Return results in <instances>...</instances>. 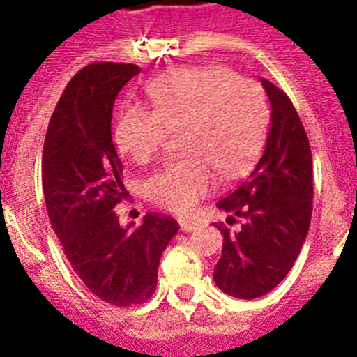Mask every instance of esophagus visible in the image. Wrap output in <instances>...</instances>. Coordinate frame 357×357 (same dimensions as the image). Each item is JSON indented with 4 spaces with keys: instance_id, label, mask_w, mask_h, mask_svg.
<instances>
[{
    "instance_id": "34e87169",
    "label": "esophagus",
    "mask_w": 357,
    "mask_h": 357,
    "mask_svg": "<svg viewBox=\"0 0 357 357\" xmlns=\"http://www.w3.org/2000/svg\"><path fill=\"white\" fill-rule=\"evenodd\" d=\"M179 228H181V231H196V229L200 228V224L190 222V220H181V222H179Z\"/></svg>"
}]
</instances>
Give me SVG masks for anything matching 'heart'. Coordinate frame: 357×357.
Listing matches in <instances>:
<instances>
[{"mask_svg":"<svg viewBox=\"0 0 357 357\" xmlns=\"http://www.w3.org/2000/svg\"><path fill=\"white\" fill-rule=\"evenodd\" d=\"M151 107L128 105L114 123V140L131 161L144 165L181 131L183 159L146 181L155 206L176 215L196 211L217 185L215 170L235 178L252 165L265 137V92L224 64L187 66L148 85Z\"/></svg>","mask_w":357,"mask_h":357,"instance_id":"1","label":"heart"}]
</instances>
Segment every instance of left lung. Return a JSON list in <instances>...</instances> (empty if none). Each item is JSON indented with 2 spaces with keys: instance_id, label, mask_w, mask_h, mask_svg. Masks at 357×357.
Returning a JSON list of instances; mask_svg holds the SVG:
<instances>
[{
  "instance_id": "8db88e82",
  "label": "left lung",
  "mask_w": 357,
  "mask_h": 357,
  "mask_svg": "<svg viewBox=\"0 0 357 357\" xmlns=\"http://www.w3.org/2000/svg\"><path fill=\"white\" fill-rule=\"evenodd\" d=\"M271 100V131L252 174L217 207L229 215L213 280L235 298L252 300L276 287L293 268L313 211V159L305 129L282 89L261 79Z\"/></svg>"
}]
</instances>
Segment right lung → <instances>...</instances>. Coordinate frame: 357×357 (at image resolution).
<instances>
[{
    "mask_svg": "<svg viewBox=\"0 0 357 357\" xmlns=\"http://www.w3.org/2000/svg\"><path fill=\"white\" fill-rule=\"evenodd\" d=\"M137 64L92 63L70 79L53 111L42 151L47 215L74 272L116 307L142 304L157 285L162 250L178 234L172 217L148 213L131 231L114 206L128 196L113 144L114 100Z\"/></svg>",
    "mask_w": 357,
    "mask_h": 357,
    "instance_id": "1",
    "label": "right lung"
}]
</instances>
